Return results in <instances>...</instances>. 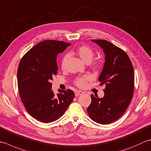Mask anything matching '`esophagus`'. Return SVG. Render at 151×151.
I'll return each mask as SVG.
<instances>
[{"label": "esophagus", "mask_w": 151, "mask_h": 151, "mask_svg": "<svg viewBox=\"0 0 151 151\" xmlns=\"http://www.w3.org/2000/svg\"><path fill=\"white\" fill-rule=\"evenodd\" d=\"M83 93H83L82 91H76L75 93L76 97H78L79 95H81Z\"/></svg>", "instance_id": "34e87169"}]
</instances>
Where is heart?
Segmentation results:
<instances>
[{
  "label": "heart",
  "instance_id": "1",
  "mask_svg": "<svg viewBox=\"0 0 151 151\" xmlns=\"http://www.w3.org/2000/svg\"><path fill=\"white\" fill-rule=\"evenodd\" d=\"M73 54H75L77 56H78L83 62L86 63H89L93 59V57L95 55L94 51L91 48L87 45H82L79 47L78 49H76L75 51H73ZM67 60V56L63 57L62 61V68L63 69H65L66 63ZM102 62L100 61H96L93 63V67H95L96 69H99L102 66ZM89 76L88 75H84L78 77L76 79L75 81V84L78 86V87L83 88L84 87L87 82L89 80Z\"/></svg>",
  "mask_w": 151,
  "mask_h": 151
}]
</instances>
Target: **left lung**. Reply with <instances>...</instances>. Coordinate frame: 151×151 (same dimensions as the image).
<instances>
[{
  "mask_svg": "<svg viewBox=\"0 0 151 151\" xmlns=\"http://www.w3.org/2000/svg\"><path fill=\"white\" fill-rule=\"evenodd\" d=\"M91 41L100 46L105 54V62L99 81L106 88L102 98L91 95V102L87 111L93 121L107 124L120 118L129 107L134 93V68L123 50L106 40Z\"/></svg>",
  "mask_w": 151,
  "mask_h": 151,
  "instance_id": "1",
  "label": "left lung"
}]
</instances>
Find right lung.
I'll return each mask as SVG.
<instances>
[{
  "label": "right lung",
  "mask_w": 151,
  "mask_h": 151,
  "mask_svg": "<svg viewBox=\"0 0 151 151\" xmlns=\"http://www.w3.org/2000/svg\"><path fill=\"white\" fill-rule=\"evenodd\" d=\"M70 45L60 41H43L28 50L19 63L17 83L21 99L29 114L43 123L58 119L75 97L71 89L55 95L50 82L58 69V54Z\"/></svg>",
  "instance_id": "obj_1"
}]
</instances>
